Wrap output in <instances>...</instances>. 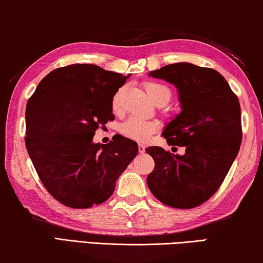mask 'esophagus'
Listing matches in <instances>:
<instances>
[{
  "label": "esophagus",
  "mask_w": 263,
  "mask_h": 263,
  "mask_svg": "<svg viewBox=\"0 0 263 263\" xmlns=\"http://www.w3.org/2000/svg\"><path fill=\"white\" fill-rule=\"evenodd\" d=\"M145 149H146V146H145V145L139 144V146H138V151H139V153H140V154L145 153Z\"/></svg>",
  "instance_id": "esophagus-1"
}]
</instances>
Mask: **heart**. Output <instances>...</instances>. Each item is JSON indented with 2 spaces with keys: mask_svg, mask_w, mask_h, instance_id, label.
<instances>
[{
  "mask_svg": "<svg viewBox=\"0 0 263 263\" xmlns=\"http://www.w3.org/2000/svg\"><path fill=\"white\" fill-rule=\"evenodd\" d=\"M144 88L149 99L152 100L154 103L159 101H166L168 102L171 99V89H169L166 84L155 82V81H148L144 84ZM123 95V89H119L117 94L114 96L112 100V106L115 110H118L121 108V100ZM159 128V123L154 119H147L138 117V116H131L128 117L125 122L121 125V132L127 138H131L133 140L137 141H146L152 137Z\"/></svg>",
  "mask_w": 263,
  "mask_h": 263,
  "instance_id": "obj_1",
  "label": "heart"
}]
</instances>
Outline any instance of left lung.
I'll use <instances>...</instances> for the list:
<instances>
[{
    "label": "left lung",
    "instance_id": "left-lung-1",
    "mask_svg": "<svg viewBox=\"0 0 263 263\" xmlns=\"http://www.w3.org/2000/svg\"><path fill=\"white\" fill-rule=\"evenodd\" d=\"M149 77L174 84L181 112L163 128L168 145L183 146L172 154L159 146L146 148L155 167L147 185L166 205L191 209L216 193L237 158L242 139L238 97L224 77L189 62L163 66Z\"/></svg>",
    "mask_w": 263,
    "mask_h": 263
}]
</instances>
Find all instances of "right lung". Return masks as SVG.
Here are the masks:
<instances>
[{
	"mask_svg": "<svg viewBox=\"0 0 263 263\" xmlns=\"http://www.w3.org/2000/svg\"><path fill=\"white\" fill-rule=\"evenodd\" d=\"M130 75L90 64L48 73L26 104L25 145L39 179L57 201L87 209L105 202L138 153L121 135L95 144L99 126L115 118L112 100Z\"/></svg>",
	"mask_w": 263,
	"mask_h": 263,
	"instance_id": "add662e5",
	"label": "right lung"
}]
</instances>
